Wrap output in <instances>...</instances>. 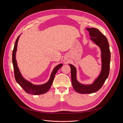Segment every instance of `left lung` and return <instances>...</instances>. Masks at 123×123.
Wrapping results in <instances>:
<instances>
[{
  "label": "left lung",
  "mask_w": 123,
  "mask_h": 123,
  "mask_svg": "<svg viewBox=\"0 0 123 123\" xmlns=\"http://www.w3.org/2000/svg\"><path fill=\"white\" fill-rule=\"evenodd\" d=\"M91 40L99 46L102 52V68L100 75L91 85H84L80 84L76 79V69L69 64L71 70L72 83L74 90L80 93H91L97 92L102 87L108 78L110 72L111 53L109 44L107 37L95 28H87Z\"/></svg>",
  "instance_id": "obj_1"
}]
</instances>
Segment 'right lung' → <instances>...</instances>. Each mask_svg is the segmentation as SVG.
I'll list each match as a JSON object with an SVG mask.
<instances>
[{
	"mask_svg": "<svg viewBox=\"0 0 123 123\" xmlns=\"http://www.w3.org/2000/svg\"><path fill=\"white\" fill-rule=\"evenodd\" d=\"M20 36L17 38L15 44L14 46V48L12 51V63L14 69V74L15 79L16 82L18 83L25 90V91L27 92L28 94L33 95H42L44 93H46L50 89V87L54 81V79L55 74L57 71L62 66V64H60L57 65L56 67L55 68L53 71H52L49 80L48 82L45 84L42 85L36 86L33 85L31 83L25 80L21 76L20 73L18 69V67L17 66V62L15 59V52L17 49V43H18V39Z\"/></svg>",
	"mask_w": 123,
	"mask_h": 123,
	"instance_id": "right-lung-1",
	"label": "right lung"
}]
</instances>
